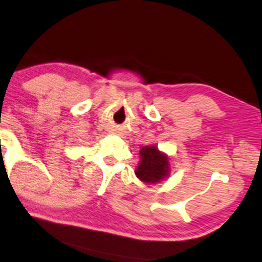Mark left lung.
I'll list each match as a JSON object with an SVG mask.
<instances>
[{
	"mask_svg": "<svg viewBox=\"0 0 262 262\" xmlns=\"http://www.w3.org/2000/svg\"><path fill=\"white\" fill-rule=\"evenodd\" d=\"M139 155V165L135 168V176L138 179L147 184H155L168 177L171 172V162L168 156L159 150L156 145L143 146Z\"/></svg>",
	"mask_w": 262,
	"mask_h": 262,
	"instance_id": "1",
	"label": "left lung"
}]
</instances>
